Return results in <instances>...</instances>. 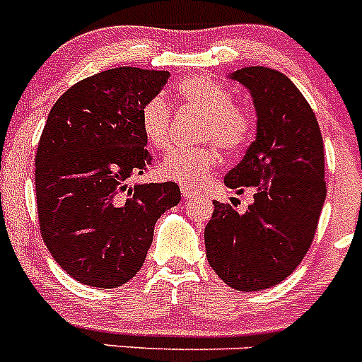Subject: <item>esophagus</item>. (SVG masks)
<instances>
[{
  "label": "esophagus",
  "instance_id": "1",
  "mask_svg": "<svg viewBox=\"0 0 362 362\" xmlns=\"http://www.w3.org/2000/svg\"><path fill=\"white\" fill-rule=\"evenodd\" d=\"M181 194H183L185 201L192 199V197H197V192L192 190V188H187V187H181Z\"/></svg>",
  "mask_w": 362,
  "mask_h": 362
}]
</instances>
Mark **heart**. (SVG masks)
I'll return each mask as SVG.
<instances>
[{"label": "heart", "mask_w": 362, "mask_h": 362, "mask_svg": "<svg viewBox=\"0 0 362 362\" xmlns=\"http://www.w3.org/2000/svg\"><path fill=\"white\" fill-rule=\"evenodd\" d=\"M175 98L183 108L201 112L196 137L201 145L175 148L159 165V175L187 188H199L219 161V150L238 152L254 134V117L245 105L232 101L226 86L206 78H188L177 83ZM172 105L163 95L148 98L141 107L139 124L152 148L170 145Z\"/></svg>", "instance_id": "1"}]
</instances>
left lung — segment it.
<instances>
[{
  "label": "left lung",
  "mask_w": 362,
  "mask_h": 362,
  "mask_svg": "<svg viewBox=\"0 0 362 362\" xmlns=\"http://www.w3.org/2000/svg\"><path fill=\"white\" fill-rule=\"evenodd\" d=\"M232 79L254 98L257 137L225 185L254 188V204L238 214L214 201L204 243L221 279L257 292L286 279L312 246L326 197L325 148L312 107L283 72L245 66Z\"/></svg>",
  "instance_id": "8db88e82"
}]
</instances>
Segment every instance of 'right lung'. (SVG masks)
Wrapping results in <instances>:
<instances>
[{
  "label": "right lung",
  "mask_w": 362,
  "mask_h": 362,
  "mask_svg": "<svg viewBox=\"0 0 362 362\" xmlns=\"http://www.w3.org/2000/svg\"><path fill=\"white\" fill-rule=\"evenodd\" d=\"M168 78L166 70H103L70 86L49 112L36 152L37 219L56 263L79 283H129L156 221L181 201L172 181L130 185L152 165L141 107Z\"/></svg>",
  "instance_id": "add662e5"
}]
</instances>
